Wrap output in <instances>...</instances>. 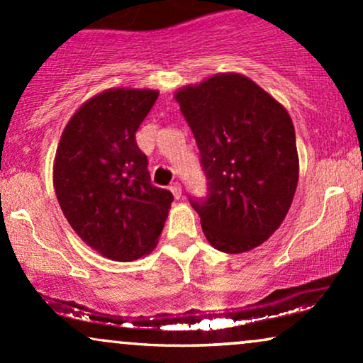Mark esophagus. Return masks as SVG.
<instances>
[{
  "mask_svg": "<svg viewBox=\"0 0 363 363\" xmlns=\"http://www.w3.org/2000/svg\"><path fill=\"white\" fill-rule=\"evenodd\" d=\"M170 191H172L174 198H176V199H179L182 196V187H181V184H179V182H172V184H170Z\"/></svg>",
  "mask_w": 363,
  "mask_h": 363,
  "instance_id": "1",
  "label": "esophagus"
}]
</instances>
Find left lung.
<instances>
[{
  "instance_id": "obj_1",
  "label": "left lung",
  "mask_w": 363,
  "mask_h": 363,
  "mask_svg": "<svg viewBox=\"0 0 363 363\" xmlns=\"http://www.w3.org/2000/svg\"><path fill=\"white\" fill-rule=\"evenodd\" d=\"M199 150L208 187L189 196L208 242L245 252L280 227L298 181L289 112L242 74H216L176 94Z\"/></svg>"
}]
</instances>
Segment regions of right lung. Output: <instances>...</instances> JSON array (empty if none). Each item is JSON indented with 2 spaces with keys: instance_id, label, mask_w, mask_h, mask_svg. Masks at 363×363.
Returning <instances> with one entry per match:
<instances>
[{
  "instance_id": "add662e5",
  "label": "right lung",
  "mask_w": 363,
  "mask_h": 363,
  "mask_svg": "<svg viewBox=\"0 0 363 363\" xmlns=\"http://www.w3.org/2000/svg\"><path fill=\"white\" fill-rule=\"evenodd\" d=\"M155 90L112 89L74 112L54 162V189L66 220L90 247L133 261L155 247L174 196L152 184L136 131Z\"/></svg>"
}]
</instances>
